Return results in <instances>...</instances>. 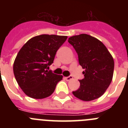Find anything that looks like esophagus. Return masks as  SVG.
<instances>
[{
    "mask_svg": "<svg viewBox=\"0 0 128 128\" xmlns=\"http://www.w3.org/2000/svg\"><path fill=\"white\" fill-rule=\"evenodd\" d=\"M72 79H73V77H72V76H69L66 77V78H65V80H66V81H70V80H72Z\"/></svg>",
    "mask_w": 128,
    "mask_h": 128,
    "instance_id": "34e87169",
    "label": "esophagus"
}]
</instances>
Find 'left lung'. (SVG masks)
Masks as SVG:
<instances>
[{
  "instance_id": "obj_1",
  "label": "left lung",
  "mask_w": 128,
  "mask_h": 128,
  "mask_svg": "<svg viewBox=\"0 0 128 128\" xmlns=\"http://www.w3.org/2000/svg\"><path fill=\"white\" fill-rule=\"evenodd\" d=\"M78 53L84 78L79 80L80 88L72 94L78 99L90 101L100 98L110 84L114 75V61L100 40L86 34L70 37L68 40Z\"/></svg>"
}]
</instances>
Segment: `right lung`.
<instances>
[{
  "instance_id": "add662e5",
  "label": "right lung",
  "mask_w": 128,
  "mask_h": 128,
  "mask_svg": "<svg viewBox=\"0 0 128 128\" xmlns=\"http://www.w3.org/2000/svg\"><path fill=\"white\" fill-rule=\"evenodd\" d=\"M66 36L42 34L29 40L20 48L13 64V72L22 91L33 99H44L54 92L63 76L48 71L56 53Z\"/></svg>"
}]
</instances>
